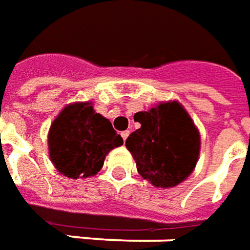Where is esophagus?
<instances>
[{
	"label": "esophagus",
	"instance_id": "34e87169",
	"mask_svg": "<svg viewBox=\"0 0 250 250\" xmlns=\"http://www.w3.org/2000/svg\"><path fill=\"white\" fill-rule=\"evenodd\" d=\"M128 135H130V131H123V132H122V138H123V141H125Z\"/></svg>",
	"mask_w": 250,
	"mask_h": 250
}]
</instances>
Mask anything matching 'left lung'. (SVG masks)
Segmentation results:
<instances>
[{
	"instance_id": "8db88e82",
	"label": "left lung",
	"mask_w": 250,
	"mask_h": 250,
	"mask_svg": "<svg viewBox=\"0 0 250 250\" xmlns=\"http://www.w3.org/2000/svg\"><path fill=\"white\" fill-rule=\"evenodd\" d=\"M134 120L141 127L130 134L125 147L139 175L161 189L186 181L198 161L201 137L182 104L161 101L147 112H137Z\"/></svg>"
}]
</instances>
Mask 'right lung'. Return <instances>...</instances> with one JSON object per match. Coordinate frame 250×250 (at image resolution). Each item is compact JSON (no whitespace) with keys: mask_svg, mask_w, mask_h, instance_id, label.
<instances>
[{"mask_svg":"<svg viewBox=\"0 0 250 250\" xmlns=\"http://www.w3.org/2000/svg\"><path fill=\"white\" fill-rule=\"evenodd\" d=\"M122 145L123 138L108 119L94 111L90 101L65 105L47 134L50 161L71 179L94 176L108 153Z\"/></svg>","mask_w":250,"mask_h":250,"instance_id":"obj_1","label":"right lung"}]
</instances>
